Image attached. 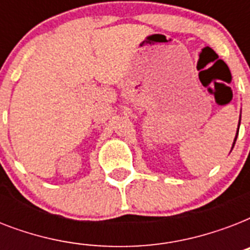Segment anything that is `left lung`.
<instances>
[{"label": "left lung", "mask_w": 250, "mask_h": 250, "mask_svg": "<svg viewBox=\"0 0 250 250\" xmlns=\"http://www.w3.org/2000/svg\"><path fill=\"white\" fill-rule=\"evenodd\" d=\"M240 121H241V113H240ZM240 121H239V127H240ZM237 133H239V128H237ZM237 133H236V136H235V140H233L232 148L231 149H233V146H235V143H236V139H237Z\"/></svg>", "instance_id": "8db88e82"}]
</instances>
